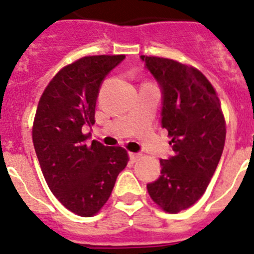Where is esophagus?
Returning a JSON list of instances; mask_svg holds the SVG:
<instances>
[{
  "instance_id": "esophagus-1",
  "label": "esophagus",
  "mask_w": 254,
  "mask_h": 254,
  "mask_svg": "<svg viewBox=\"0 0 254 254\" xmlns=\"http://www.w3.org/2000/svg\"><path fill=\"white\" fill-rule=\"evenodd\" d=\"M141 154H137V152H129V159H131L132 161H136L137 159H140Z\"/></svg>"
}]
</instances>
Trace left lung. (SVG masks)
Listing matches in <instances>:
<instances>
[{"label": "left lung", "mask_w": 254, "mask_h": 254, "mask_svg": "<svg viewBox=\"0 0 254 254\" xmlns=\"http://www.w3.org/2000/svg\"><path fill=\"white\" fill-rule=\"evenodd\" d=\"M141 60L163 89L161 125L174 151L160 160L161 176L147 192L161 210L177 214L205 193L225 145V118L216 90L196 67L155 56Z\"/></svg>", "instance_id": "left-lung-1"}]
</instances>
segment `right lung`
<instances>
[{
	"label": "right lung",
	"mask_w": 254,
	"mask_h": 254,
	"mask_svg": "<svg viewBox=\"0 0 254 254\" xmlns=\"http://www.w3.org/2000/svg\"><path fill=\"white\" fill-rule=\"evenodd\" d=\"M125 57L78 58L56 73L38 103L31 134L40 169L56 198L78 216L102 210L129 160L123 147L87 145L82 133V126L95 123L100 84Z\"/></svg>",
	"instance_id": "obj_1"
}]
</instances>
